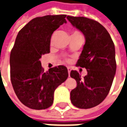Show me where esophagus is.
<instances>
[{
  "label": "esophagus",
  "mask_w": 127,
  "mask_h": 127,
  "mask_svg": "<svg viewBox=\"0 0 127 127\" xmlns=\"http://www.w3.org/2000/svg\"><path fill=\"white\" fill-rule=\"evenodd\" d=\"M67 70H68V73H69V74H70V72H71V67H69V66H68V67H67Z\"/></svg>",
  "instance_id": "34e87169"
}]
</instances>
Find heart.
<instances>
[{
    "mask_svg": "<svg viewBox=\"0 0 127 127\" xmlns=\"http://www.w3.org/2000/svg\"><path fill=\"white\" fill-rule=\"evenodd\" d=\"M80 34V33H79V32H78L75 31V32H73V33L72 34Z\"/></svg>",
    "mask_w": 127,
    "mask_h": 127,
    "instance_id": "b5f03b06",
    "label": "heart"
}]
</instances>
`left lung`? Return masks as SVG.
Listing matches in <instances>:
<instances>
[{"instance_id": "left-lung-1", "label": "left lung", "mask_w": 127, "mask_h": 127, "mask_svg": "<svg viewBox=\"0 0 127 127\" xmlns=\"http://www.w3.org/2000/svg\"><path fill=\"white\" fill-rule=\"evenodd\" d=\"M66 18L85 36L76 65L88 72L82 78L77 71H71V77L77 82V87L70 93L71 101L78 108L88 109L101 103L110 91L116 70L115 46L109 32L98 22L85 17Z\"/></svg>"}]
</instances>
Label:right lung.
I'll use <instances>...</instances> for the list:
<instances>
[{"label":"right lung","instance_id":"add662e5","mask_svg":"<svg viewBox=\"0 0 127 127\" xmlns=\"http://www.w3.org/2000/svg\"><path fill=\"white\" fill-rule=\"evenodd\" d=\"M66 15H45L32 19L18 32L10 54V76L19 100L29 108L45 109L54 101L56 88L68 77L63 65L42 68L39 59L50 53L52 34L66 23Z\"/></svg>","mask_w":127,"mask_h":127}]
</instances>
